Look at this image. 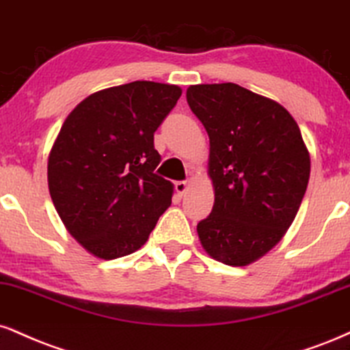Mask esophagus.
Wrapping results in <instances>:
<instances>
[{"label": "esophagus", "instance_id": "34e87169", "mask_svg": "<svg viewBox=\"0 0 350 350\" xmlns=\"http://www.w3.org/2000/svg\"><path fill=\"white\" fill-rule=\"evenodd\" d=\"M174 189H176V192L179 193V196H184V193H186V191H187V183H186V180H178V183H174Z\"/></svg>", "mask_w": 350, "mask_h": 350}]
</instances>
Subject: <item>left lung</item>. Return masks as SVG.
<instances>
[{"label":"left lung","mask_w":350,"mask_h":350,"mask_svg":"<svg viewBox=\"0 0 350 350\" xmlns=\"http://www.w3.org/2000/svg\"><path fill=\"white\" fill-rule=\"evenodd\" d=\"M187 104L210 138L215 202L199 221L204 250L228 266L271 251L295 220L310 179L297 122L275 100L234 83L196 84Z\"/></svg>","instance_id":"1"}]
</instances>
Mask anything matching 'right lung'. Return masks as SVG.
<instances>
[{
  "label": "right lung",
  "instance_id": "1",
  "mask_svg": "<svg viewBox=\"0 0 350 350\" xmlns=\"http://www.w3.org/2000/svg\"><path fill=\"white\" fill-rule=\"evenodd\" d=\"M180 94L174 84L133 81L88 96L63 122L49 154V191L91 254H132L171 205L172 184L154 172L161 157L153 140Z\"/></svg>",
  "mask_w": 350,
  "mask_h": 350
}]
</instances>
